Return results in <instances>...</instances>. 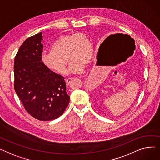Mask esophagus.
<instances>
[{
    "instance_id": "obj_1",
    "label": "esophagus",
    "mask_w": 160,
    "mask_h": 160,
    "mask_svg": "<svg viewBox=\"0 0 160 160\" xmlns=\"http://www.w3.org/2000/svg\"><path fill=\"white\" fill-rule=\"evenodd\" d=\"M72 80V78H68V79H67V80H65V82H66V84H67V86H69L70 83L71 82Z\"/></svg>"
}]
</instances>
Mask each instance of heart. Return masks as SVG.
<instances>
[{
	"label": "heart",
	"mask_w": 160,
	"mask_h": 160,
	"mask_svg": "<svg viewBox=\"0 0 160 160\" xmlns=\"http://www.w3.org/2000/svg\"><path fill=\"white\" fill-rule=\"evenodd\" d=\"M92 56V47L86 36L80 33L63 35L56 39L50 46V52L41 58L46 68L56 73L66 72L65 60L70 63L69 70L72 73L81 72L88 63Z\"/></svg>",
	"instance_id": "b5f03b06"
}]
</instances>
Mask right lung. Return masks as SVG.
<instances>
[{
  "label": "right lung",
  "mask_w": 160,
  "mask_h": 160,
  "mask_svg": "<svg viewBox=\"0 0 160 160\" xmlns=\"http://www.w3.org/2000/svg\"><path fill=\"white\" fill-rule=\"evenodd\" d=\"M42 40L39 32L20 47L14 61V88L28 113L39 121H48L63 114L70 97L63 77L42 63Z\"/></svg>",
  "instance_id": "add662e5"
}]
</instances>
